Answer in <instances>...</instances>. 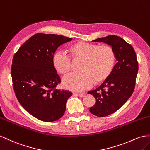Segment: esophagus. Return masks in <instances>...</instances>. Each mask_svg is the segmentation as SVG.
Returning <instances> with one entry per match:
<instances>
[{
  "instance_id": "esophagus-1",
  "label": "esophagus",
  "mask_w": 150,
  "mask_h": 150,
  "mask_svg": "<svg viewBox=\"0 0 150 150\" xmlns=\"http://www.w3.org/2000/svg\"><path fill=\"white\" fill-rule=\"evenodd\" d=\"M75 95L79 97H84L85 96V93H75Z\"/></svg>"
}]
</instances>
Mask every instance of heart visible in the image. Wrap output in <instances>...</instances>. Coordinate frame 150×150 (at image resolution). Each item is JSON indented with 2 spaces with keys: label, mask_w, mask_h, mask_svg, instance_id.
I'll list each match as a JSON object with an SVG mask.
<instances>
[{
  "label": "heart",
  "mask_w": 150,
  "mask_h": 150,
  "mask_svg": "<svg viewBox=\"0 0 150 150\" xmlns=\"http://www.w3.org/2000/svg\"><path fill=\"white\" fill-rule=\"evenodd\" d=\"M69 57L60 52L53 57V65L58 74L65 76L72 70L73 62H81L80 73L64 78L63 86L74 92H82L96 85L104 82L110 75L114 67L115 54L109 45H98L79 41L68 46ZM72 60L71 61V59Z\"/></svg>",
  "instance_id": "b5f03b06"
}]
</instances>
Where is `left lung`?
Here are the masks:
<instances>
[{
	"mask_svg": "<svg viewBox=\"0 0 150 150\" xmlns=\"http://www.w3.org/2000/svg\"><path fill=\"white\" fill-rule=\"evenodd\" d=\"M92 41L110 45L117 61L109 77L96 90L88 92L96 100L90 112L98 117H105L120 109L133 93L138 62L133 47L121 37L109 35Z\"/></svg>",
	"mask_w": 150,
	"mask_h": 150,
	"instance_id": "left-lung-1",
	"label": "left lung"
}]
</instances>
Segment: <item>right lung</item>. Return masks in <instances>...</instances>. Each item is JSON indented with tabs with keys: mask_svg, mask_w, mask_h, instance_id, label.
Returning <instances> with one entry per match:
<instances>
[{
	"mask_svg": "<svg viewBox=\"0 0 150 150\" xmlns=\"http://www.w3.org/2000/svg\"><path fill=\"white\" fill-rule=\"evenodd\" d=\"M70 38L37 33L14 55L11 67L12 85L20 104L33 116L45 122L61 118L71 92L58 90L61 80L53 65V57Z\"/></svg>",
	"mask_w": 150,
	"mask_h": 150,
	"instance_id": "right-lung-1",
	"label": "right lung"
}]
</instances>
